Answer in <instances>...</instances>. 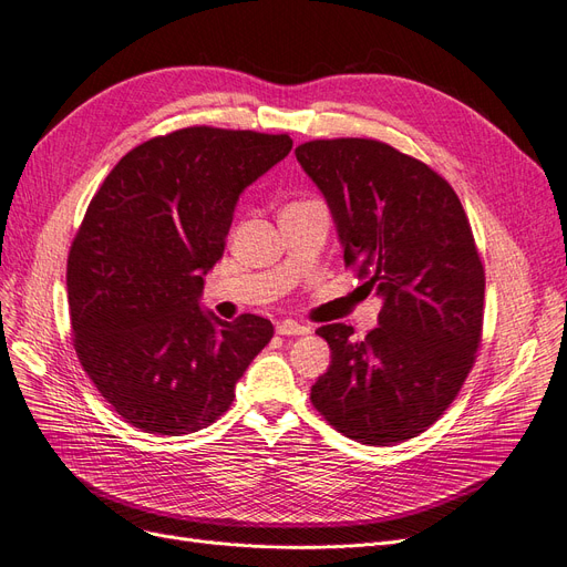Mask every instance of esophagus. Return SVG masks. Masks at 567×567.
<instances>
[{
    "label": "esophagus",
    "instance_id": "esophagus-1",
    "mask_svg": "<svg viewBox=\"0 0 567 567\" xmlns=\"http://www.w3.org/2000/svg\"><path fill=\"white\" fill-rule=\"evenodd\" d=\"M278 334L282 337H303L310 332L308 324H299V322H291V320H285V322H278Z\"/></svg>",
    "mask_w": 567,
    "mask_h": 567
}]
</instances>
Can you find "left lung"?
Instances as JSON below:
<instances>
[{"label": "left lung", "instance_id": "8db88e82", "mask_svg": "<svg viewBox=\"0 0 567 567\" xmlns=\"http://www.w3.org/2000/svg\"><path fill=\"white\" fill-rule=\"evenodd\" d=\"M297 159L332 209L346 268L383 299L364 339L320 327L332 364L310 403L351 441L405 443L460 395L483 341L485 268L468 216L441 174L377 138L306 141Z\"/></svg>", "mask_w": 567, "mask_h": 567}]
</instances>
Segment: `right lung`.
Segmentation results:
<instances>
[{
  "label": "right lung",
  "mask_w": 567,
  "mask_h": 567,
  "mask_svg": "<svg viewBox=\"0 0 567 567\" xmlns=\"http://www.w3.org/2000/svg\"><path fill=\"white\" fill-rule=\"evenodd\" d=\"M289 151V134L186 126L136 145L91 197L68 254L72 346L126 424L207 429L272 339L270 320L226 322L197 301L237 197Z\"/></svg>",
  "instance_id": "obj_1"
}]
</instances>
